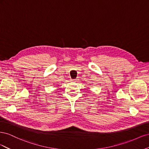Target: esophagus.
Masks as SVG:
<instances>
[{
	"mask_svg": "<svg viewBox=\"0 0 149 149\" xmlns=\"http://www.w3.org/2000/svg\"><path fill=\"white\" fill-rule=\"evenodd\" d=\"M71 81H76V79H71Z\"/></svg>",
	"mask_w": 149,
	"mask_h": 149,
	"instance_id": "1",
	"label": "esophagus"
}]
</instances>
